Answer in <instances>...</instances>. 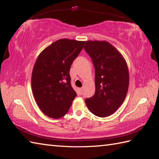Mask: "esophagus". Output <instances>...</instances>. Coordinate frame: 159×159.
<instances>
[{"instance_id":"1","label":"esophagus","mask_w":159,"mask_h":159,"mask_svg":"<svg viewBox=\"0 0 159 159\" xmlns=\"http://www.w3.org/2000/svg\"><path fill=\"white\" fill-rule=\"evenodd\" d=\"M79 91H80V92L81 93L83 91V88H79Z\"/></svg>"}]
</instances>
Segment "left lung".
Here are the masks:
<instances>
[{"label": "left lung", "mask_w": 159, "mask_h": 159, "mask_svg": "<svg viewBox=\"0 0 159 159\" xmlns=\"http://www.w3.org/2000/svg\"><path fill=\"white\" fill-rule=\"evenodd\" d=\"M84 49L95 67V91L85 102L96 116L106 117L121 106L129 84L127 62L117 48L107 41L88 40Z\"/></svg>", "instance_id": "8db88e82"}]
</instances>
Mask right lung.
I'll list each match as a JSON object with an SVG mask.
<instances>
[{
	"label": "right lung",
	"instance_id": "right-lung-1",
	"mask_svg": "<svg viewBox=\"0 0 159 159\" xmlns=\"http://www.w3.org/2000/svg\"><path fill=\"white\" fill-rule=\"evenodd\" d=\"M85 42L57 40L37 57L32 73V90L38 106L49 117L64 116L77 95L70 84V70Z\"/></svg>",
	"mask_w": 159,
	"mask_h": 159
}]
</instances>
